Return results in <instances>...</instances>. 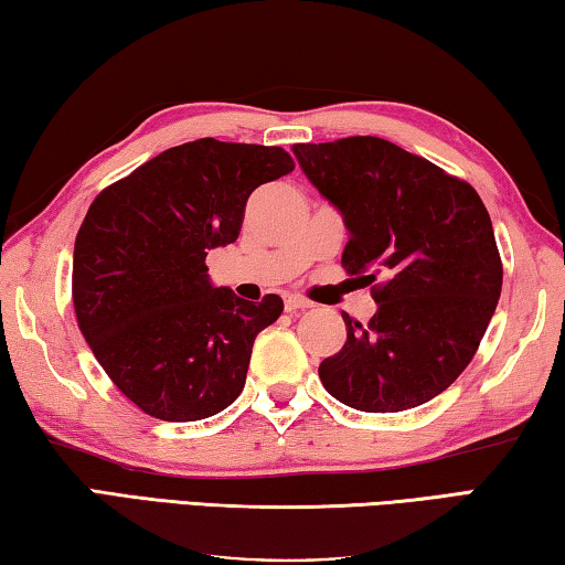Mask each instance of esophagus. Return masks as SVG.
Here are the masks:
<instances>
[{
    "label": "esophagus",
    "mask_w": 565,
    "mask_h": 565,
    "mask_svg": "<svg viewBox=\"0 0 565 565\" xmlns=\"http://www.w3.org/2000/svg\"><path fill=\"white\" fill-rule=\"evenodd\" d=\"M308 308H312L310 300L300 298V295H285V312H298Z\"/></svg>",
    "instance_id": "obj_1"
}]
</instances>
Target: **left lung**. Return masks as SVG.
<instances>
[{"label":"left lung","instance_id":"obj_1","mask_svg":"<svg viewBox=\"0 0 565 565\" xmlns=\"http://www.w3.org/2000/svg\"><path fill=\"white\" fill-rule=\"evenodd\" d=\"M292 153L348 225L344 270L381 280L367 324L342 315L348 342L320 364L324 390L360 412L419 407L467 370L497 310L503 267L487 205L467 181L377 136Z\"/></svg>","mask_w":565,"mask_h":565}]
</instances>
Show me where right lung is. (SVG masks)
Masks as SVG:
<instances>
[{
  "mask_svg": "<svg viewBox=\"0 0 565 565\" xmlns=\"http://www.w3.org/2000/svg\"><path fill=\"white\" fill-rule=\"evenodd\" d=\"M292 168L280 146L198 138L138 166L88 207L74 245L76 322L141 412L198 422L243 392L253 342L282 300L213 288L205 255L235 243L250 193Z\"/></svg>",
  "mask_w": 565,
  "mask_h": 565,
  "instance_id": "1",
  "label": "right lung"
}]
</instances>
